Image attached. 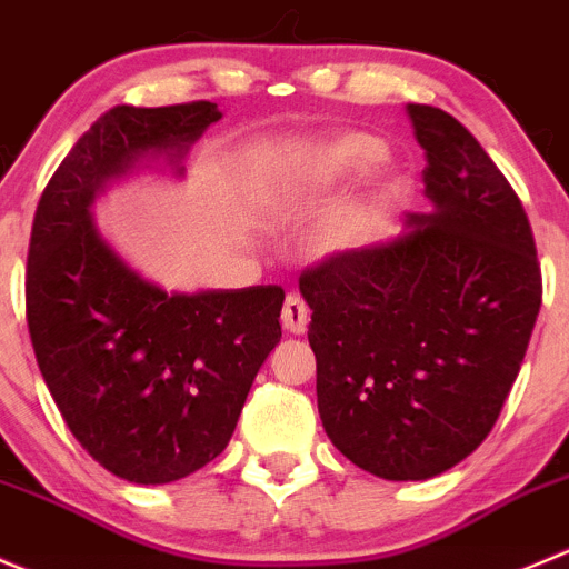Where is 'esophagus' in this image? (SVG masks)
<instances>
[{
  "label": "esophagus",
  "mask_w": 569,
  "mask_h": 569,
  "mask_svg": "<svg viewBox=\"0 0 569 569\" xmlns=\"http://www.w3.org/2000/svg\"><path fill=\"white\" fill-rule=\"evenodd\" d=\"M280 322L289 333H306L308 330V306L302 297L289 295L283 302V313H280Z\"/></svg>",
  "instance_id": "1"
}]
</instances>
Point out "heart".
<instances>
[{"instance_id": "1", "label": "heart", "mask_w": 569, "mask_h": 569, "mask_svg": "<svg viewBox=\"0 0 569 569\" xmlns=\"http://www.w3.org/2000/svg\"><path fill=\"white\" fill-rule=\"evenodd\" d=\"M383 158V144L375 136L350 132L330 144L319 147L313 152H297L286 158L272 172L267 174V189L274 194H297V191L325 189L336 180L347 178L352 172L372 167ZM391 197L389 180H378L363 197L341 202L339 208L322 219V224L313 233V241L322 252H347L361 247L372 236L380 213Z\"/></svg>"}]
</instances>
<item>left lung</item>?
Wrapping results in <instances>:
<instances>
[{
	"label": "left lung",
	"instance_id": "1",
	"mask_svg": "<svg viewBox=\"0 0 569 569\" xmlns=\"http://www.w3.org/2000/svg\"><path fill=\"white\" fill-rule=\"evenodd\" d=\"M431 213L300 274L330 442L386 481H425L495 428L542 306L531 224L476 136L406 104Z\"/></svg>",
	"mask_w": 569,
	"mask_h": 569
}]
</instances>
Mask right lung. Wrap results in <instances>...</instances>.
I'll return each mask as SVG.
<instances>
[{
	"mask_svg": "<svg viewBox=\"0 0 569 569\" xmlns=\"http://www.w3.org/2000/svg\"><path fill=\"white\" fill-rule=\"evenodd\" d=\"M222 119L217 102L119 104L52 174L27 252V328L69 431L130 483H172L228 448L258 369L280 341V286L163 291L91 222L110 180L183 156Z\"/></svg>",
	"mask_w": 569,
	"mask_h": 569,
	"instance_id": "1",
	"label": "right lung"
}]
</instances>
